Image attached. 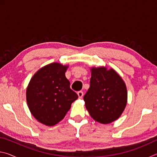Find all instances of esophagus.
<instances>
[{"instance_id": "obj_1", "label": "esophagus", "mask_w": 157, "mask_h": 157, "mask_svg": "<svg viewBox=\"0 0 157 157\" xmlns=\"http://www.w3.org/2000/svg\"><path fill=\"white\" fill-rule=\"evenodd\" d=\"M78 95L79 98H82V97H83V95H84L83 91H78Z\"/></svg>"}]
</instances>
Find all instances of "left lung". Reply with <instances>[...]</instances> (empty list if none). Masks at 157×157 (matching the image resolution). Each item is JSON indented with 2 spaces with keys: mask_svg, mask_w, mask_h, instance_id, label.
<instances>
[{
  "mask_svg": "<svg viewBox=\"0 0 157 157\" xmlns=\"http://www.w3.org/2000/svg\"><path fill=\"white\" fill-rule=\"evenodd\" d=\"M90 87L84 95L85 107L93 119L102 124L116 121L127 102L126 84L113 68H91Z\"/></svg>",
  "mask_w": 157,
  "mask_h": 157,
  "instance_id": "left-lung-1",
  "label": "left lung"
}]
</instances>
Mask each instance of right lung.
I'll return each mask as SVG.
<instances>
[{
  "instance_id": "obj_1",
  "label": "right lung",
  "mask_w": 157,
  "mask_h": 157,
  "mask_svg": "<svg viewBox=\"0 0 157 157\" xmlns=\"http://www.w3.org/2000/svg\"><path fill=\"white\" fill-rule=\"evenodd\" d=\"M68 65L55 62L41 68L31 78L26 90V100L37 121L53 126L64 118L78 95L70 88L65 76Z\"/></svg>"
}]
</instances>
